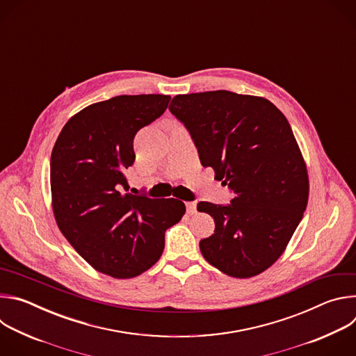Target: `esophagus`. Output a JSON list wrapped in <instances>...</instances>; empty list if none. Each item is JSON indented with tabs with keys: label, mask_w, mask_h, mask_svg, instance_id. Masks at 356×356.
Returning a JSON list of instances; mask_svg holds the SVG:
<instances>
[{
	"label": "esophagus",
	"mask_w": 356,
	"mask_h": 356,
	"mask_svg": "<svg viewBox=\"0 0 356 356\" xmlns=\"http://www.w3.org/2000/svg\"><path fill=\"white\" fill-rule=\"evenodd\" d=\"M186 207H187V213L188 214H194L195 213V202L194 201H187L186 202Z\"/></svg>",
	"instance_id": "34e87169"
}]
</instances>
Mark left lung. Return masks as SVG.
I'll return each instance as SVG.
<instances>
[{"label":"left lung","instance_id":"8db88e82","mask_svg":"<svg viewBox=\"0 0 356 356\" xmlns=\"http://www.w3.org/2000/svg\"><path fill=\"white\" fill-rule=\"evenodd\" d=\"M201 165L234 193L231 204L200 201L216 231L200 241L204 259L246 279L270 268L306 211L309 175L289 121L269 99L227 90L179 94L169 106Z\"/></svg>","mask_w":356,"mask_h":356}]
</instances>
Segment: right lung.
<instances>
[{
    "label": "right lung",
    "mask_w": 356,
    "mask_h": 356,
    "mask_svg": "<svg viewBox=\"0 0 356 356\" xmlns=\"http://www.w3.org/2000/svg\"><path fill=\"white\" fill-rule=\"evenodd\" d=\"M170 95H118L73 115L50 158V190L59 229L95 270L135 277L154 266L165 232L186 213L176 198L128 193L136 132L159 118Z\"/></svg>",
    "instance_id": "add662e5"
}]
</instances>
